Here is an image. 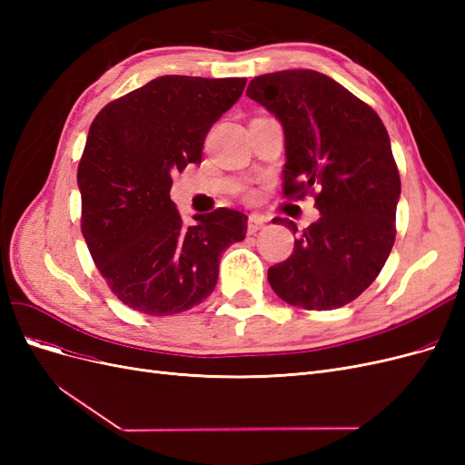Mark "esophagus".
Wrapping results in <instances>:
<instances>
[{"label":"esophagus","mask_w":465,"mask_h":465,"mask_svg":"<svg viewBox=\"0 0 465 465\" xmlns=\"http://www.w3.org/2000/svg\"><path fill=\"white\" fill-rule=\"evenodd\" d=\"M248 234H254V232H258L262 227H263V224H265V219L262 217V215H250L248 217Z\"/></svg>","instance_id":"obj_1"}]
</instances>
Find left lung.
Listing matches in <instances>:
<instances>
[{"mask_svg":"<svg viewBox=\"0 0 465 465\" xmlns=\"http://www.w3.org/2000/svg\"><path fill=\"white\" fill-rule=\"evenodd\" d=\"M246 94L285 130V198L314 195L320 219L292 254L267 270L279 299L306 311L355 301L382 272L396 241L401 192L390 137L376 112L312 69L265 74ZM297 232L292 221L275 217Z\"/></svg>","mask_w":465,"mask_h":465,"instance_id":"left-lung-1","label":"left lung"}]
</instances>
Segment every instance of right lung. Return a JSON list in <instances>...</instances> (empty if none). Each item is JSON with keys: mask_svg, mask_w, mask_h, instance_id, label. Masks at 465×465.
Segmentation results:
<instances>
[{"mask_svg": "<svg viewBox=\"0 0 465 465\" xmlns=\"http://www.w3.org/2000/svg\"><path fill=\"white\" fill-rule=\"evenodd\" d=\"M246 77L164 75L108 103L91 124L77 184L81 232L118 301L137 312L190 311L213 292L219 260L244 241L248 217L219 207L184 227L173 173L202 163L205 135Z\"/></svg>", "mask_w": 465, "mask_h": 465, "instance_id": "1", "label": "right lung"}]
</instances>
